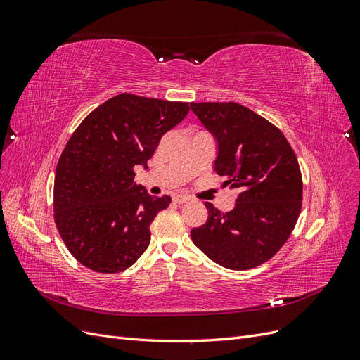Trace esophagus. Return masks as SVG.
Wrapping results in <instances>:
<instances>
[{
    "instance_id": "obj_1",
    "label": "esophagus",
    "mask_w": 360,
    "mask_h": 360,
    "mask_svg": "<svg viewBox=\"0 0 360 360\" xmlns=\"http://www.w3.org/2000/svg\"><path fill=\"white\" fill-rule=\"evenodd\" d=\"M172 201L176 204H184V202L189 201V197H186V195H174Z\"/></svg>"
}]
</instances>
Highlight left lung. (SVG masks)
<instances>
[{
	"label": "left lung",
	"instance_id": "8db88e82",
	"mask_svg": "<svg viewBox=\"0 0 360 360\" xmlns=\"http://www.w3.org/2000/svg\"><path fill=\"white\" fill-rule=\"evenodd\" d=\"M217 139L213 169L240 191L231 212L205 202L209 217L192 242L222 267H258L284 246L302 209L299 162L284 134L237 102L191 103Z\"/></svg>",
	"mask_w": 360,
	"mask_h": 360
}]
</instances>
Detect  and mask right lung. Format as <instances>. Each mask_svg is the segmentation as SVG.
I'll use <instances>...</instances> for the list:
<instances>
[{
  "label": "right lung",
  "instance_id": "1",
  "mask_svg": "<svg viewBox=\"0 0 360 360\" xmlns=\"http://www.w3.org/2000/svg\"><path fill=\"white\" fill-rule=\"evenodd\" d=\"M189 112L188 102L123 93L76 127L57 163L53 221L69 252L86 269L118 274L150 245V224L171 202L134 181L160 138Z\"/></svg>",
  "mask_w": 360,
  "mask_h": 360
}]
</instances>
